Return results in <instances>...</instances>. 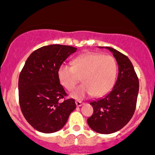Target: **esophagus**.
<instances>
[{"mask_svg":"<svg viewBox=\"0 0 155 155\" xmlns=\"http://www.w3.org/2000/svg\"><path fill=\"white\" fill-rule=\"evenodd\" d=\"M76 106H77V107H81V106H83V104H84V103L79 101V100H76Z\"/></svg>","mask_w":155,"mask_h":155,"instance_id":"34e87169","label":"esophagus"}]
</instances>
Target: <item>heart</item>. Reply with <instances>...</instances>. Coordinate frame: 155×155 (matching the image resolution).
Segmentation results:
<instances>
[{"mask_svg": "<svg viewBox=\"0 0 155 155\" xmlns=\"http://www.w3.org/2000/svg\"><path fill=\"white\" fill-rule=\"evenodd\" d=\"M117 64L111 55L100 53H86L73 61V66L63 63L58 70L61 84L68 90H72L82 81L83 84L70 94L72 98L83 99L93 95L100 97L107 94L115 84Z\"/></svg>", "mask_w": 155, "mask_h": 155, "instance_id": "obj_1", "label": "heart"}]
</instances>
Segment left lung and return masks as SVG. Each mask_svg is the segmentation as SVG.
<instances>
[{
  "label": "left lung",
  "mask_w": 155,
  "mask_h": 155,
  "mask_svg": "<svg viewBox=\"0 0 155 155\" xmlns=\"http://www.w3.org/2000/svg\"><path fill=\"white\" fill-rule=\"evenodd\" d=\"M105 48L112 52L118 64L117 79L108 94L90 103L93 114L88 118L87 123L94 131L110 134L120 130L133 117L138 95L139 80L127 56L110 47Z\"/></svg>",
  "instance_id": "1"
}]
</instances>
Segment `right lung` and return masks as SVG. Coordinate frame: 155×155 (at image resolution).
Returning <instances> with one entry per match:
<instances>
[{
  "label": "right lung",
  "instance_id": "obj_1",
  "mask_svg": "<svg viewBox=\"0 0 155 155\" xmlns=\"http://www.w3.org/2000/svg\"><path fill=\"white\" fill-rule=\"evenodd\" d=\"M76 50L62 45L43 46L29 55L21 72V110L26 120L38 131L51 134L59 130L76 109L73 99H65L67 94L60 84L58 70Z\"/></svg>",
  "mask_w": 155,
  "mask_h": 155
}]
</instances>
